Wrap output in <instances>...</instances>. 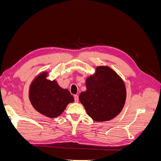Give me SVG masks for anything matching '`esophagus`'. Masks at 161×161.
<instances>
[{
	"label": "esophagus",
	"instance_id": "34e87169",
	"mask_svg": "<svg viewBox=\"0 0 161 161\" xmlns=\"http://www.w3.org/2000/svg\"><path fill=\"white\" fill-rule=\"evenodd\" d=\"M74 97H75V102H79V95H75L74 96Z\"/></svg>",
	"mask_w": 161,
	"mask_h": 161
}]
</instances>
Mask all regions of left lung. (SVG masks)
Here are the masks:
<instances>
[{
  "label": "left lung",
  "instance_id": "8db88e82",
  "mask_svg": "<svg viewBox=\"0 0 161 161\" xmlns=\"http://www.w3.org/2000/svg\"><path fill=\"white\" fill-rule=\"evenodd\" d=\"M86 91L79 95L80 103L97 121L114 118L122 110L126 98L125 86L117 73L108 66H98L87 78Z\"/></svg>",
  "mask_w": 161,
  "mask_h": 161
}]
</instances>
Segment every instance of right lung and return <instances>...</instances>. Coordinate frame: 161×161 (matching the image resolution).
I'll use <instances>...</instances> for the list:
<instances>
[{
	"mask_svg": "<svg viewBox=\"0 0 161 161\" xmlns=\"http://www.w3.org/2000/svg\"><path fill=\"white\" fill-rule=\"evenodd\" d=\"M47 73L36 77L30 86V99L33 107L40 114L49 118H56L74 101L69 90L58 85L56 80L46 79Z\"/></svg>",
	"mask_w": 161,
	"mask_h": 161,
	"instance_id": "obj_1",
	"label": "right lung"
}]
</instances>
